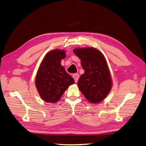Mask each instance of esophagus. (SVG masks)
Returning a JSON list of instances; mask_svg holds the SVG:
<instances>
[{
    "instance_id": "34e87169",
    "label": "esophagus",
    "mask_w": 146,
    "mask_h": 146,
    "mask_svg": "<svg viewBox=\"0 0 146 146\" xmlns=\"http://www.w3.org/2000/svg\"><path fill=\"white\" fill-rule=\"evenodd\" d=\"M73 78H74V80L76 82H77L78 78H79V74H74L73 75Z\"/></svg>"
}]
</instances>
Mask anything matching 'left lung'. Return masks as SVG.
<instances>
[{
    "label": "left lung",
    "mask_w": 146,
    "mask_h": 146,
    "mask_svg": "<svg viewBox=\"0 0 146 146\" xmlns=\"http://www.w3.org/2000/svg\"><path fill=\"white\" fill-rule=\"evenodd\" d=\"M81 60L85 73L78 81L79 90L91 103L97 104L107 96L112 81L104 55L93 47L77 48L73 50Z\"/></svg>",
    "instance_id": "obj_1"
}]
</instances>
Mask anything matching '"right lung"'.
<instances>
[{"label": "right lung", "instance_id": "1", "mask_svg": "<svg viewBox=\"0 0 146 146\" xmlns=\"http://www.w3.org/2000/svg\"><path fill=\"white\" fill-rule=\"evenodd\" d=\"M65 57L64 50H53L46 55L39 66L35 85L39 96L46 102L56 103L69 86L75 83L61 65V60Z\"/></svg>", "mask_w": 146, "mask_h": 146}]
</instances>
